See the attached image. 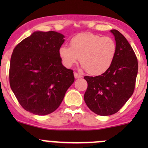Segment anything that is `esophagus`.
<instances>
[{"instance_id":"esophagus-1","label":"esophagus","mask_w":148,"mask_h":148,"mask_svg":"<svg viewBox=\"0 0 148 148\" xmlns=\"http://www.w3.org/2000/svg\"><path fill=\"white\" fill-rule=\"evenodd\" d=\"M74 77H75L76 79L81 78V77H82V76L81 74H79V73H77V72H74Z\"/></svg>"}]
</instances>
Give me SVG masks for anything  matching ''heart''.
<instances>
[{
  "label": "heart",
  "mask_w": 148,
  "mask_h": 148,
  "mask_svg": "<svg viewBox=\"0 0 148 148\" xmlns=\"http://www.w3.org/2000/svg\"><path fill=\"white\" fill-rule=\"evenodd\" d=\"M70 46H62L59 56L64 65L71 67L81 59V64L92 75H100L110 68L117 53L115 41L110 36L84 33L73 37Z\"/></svg>",
  "instance_id": "obj_1"
}]
</instances>
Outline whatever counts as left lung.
<instances>
[{"label":"left lung","instance_id":"1","mask_svg":"<svg viewBox=\"0 0 148 148\" xmlns=\"http://www.w3.org/2000/svg\"><path fill=\"white\" fill-rule=\"evenodd\" d=\"M117 44V53L110 68L97 77L85 76L88 86L85 103L95 114L108 116L115 114L135 90L138 62L132 46L115 29L111 30Z\"/></svg>","mask_w":148,"mask_h":148}]
</instances>
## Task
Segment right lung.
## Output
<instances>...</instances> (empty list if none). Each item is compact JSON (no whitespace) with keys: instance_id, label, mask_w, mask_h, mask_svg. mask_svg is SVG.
Listing matches in <instances>:
<instances>
[{"instance_id":"1","label":"right lung","mask_w":148,"mask_h":148,"mask_svg":"<svg viewBox=\"0 0 148 148\" xmlns=\"http://www.w3.org/2000/svg\"><path fill=\"white\" fill-rule=\"evenodd\" d=\"M64 36L36 31L16 45L10 58L9 82L19 104L37 115L54 112L74 83L73 70L62 64Z\"/></svg>"}]
</instances>
